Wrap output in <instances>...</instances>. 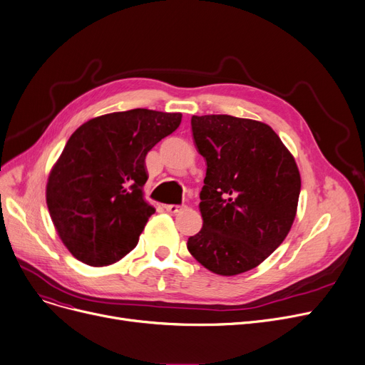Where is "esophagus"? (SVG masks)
<instances>
[{
	"mask_svg": "<svg viewBox=\"0 0 365 365\" xmlns=\"http://www.w3.org/2000/svg\"><path fill=\"white\" fill-rule=\"evenodd\" d=\"M165 210L171 215H178V213H182L183 210H186V205H176V204H170V205H165Z\"/></svg>",
	"mask_w": 365,
	"mask_h": 365,
	"instance_id": "obj_1",
	"label": "esophagus"
}]
</instances>
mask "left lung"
Masks as SVG:
<instances>
[{"label":"left lung","mask_w":365,"mask_h":365,"mask_svg":"<svg viewBox=\"0 0 365 365\" xmlns=\"http://www.w3.org/2000/svg\"><path fill=\"white\" fill-rule=\"evenodd\" d=\"M191 125L207 171L200 192L202 228L189 237L187 250L215 274L246 273L272 255L294 224L297 163L259 120L204 115Z\"/></svg>","instance_id":"obj_1"}]
</instances>
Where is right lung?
<instances>
[{
	"label": "right lung",
	"mask_w": 365,
	"mask_h": 365,
	"mask_svg": "<svg viewBox=\"0 0 365 365\" xmlns=\"http://www.w3.org/2000/svg\"><path fill=\"white\" fill-rule=\"evenodd\" d=\"M180 120L182 113L134 108L93 118L71 134L47 179L46 202L76 259L106 267L137 246L155 213L143 192L146 155Z\"/></svg>",
	"instance_id": "1"
}]
</instances>
